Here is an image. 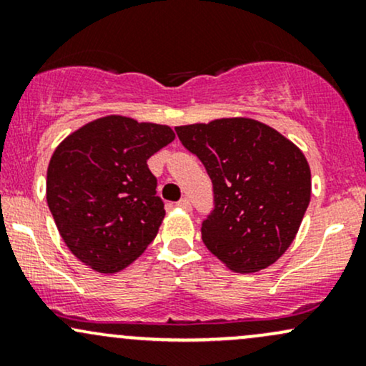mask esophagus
<instances>
[{
  "mask_svg": "<svg viewBox=\"0 0 366 366\" xmlns=\"http://www.w3.org/2000/svg\"><path fill=\"white\" fill-rule=\"evenodd\" d=\"M177 207L182 208V209H186V212H189V209H191V201H189L187 197H182V199H180L179 203H177Z\"/></svg>",
  "mask_w": 366,
  "mask_h": 366,
  "instance_id": "34e87169",
  "label": "esophagus"
}]
</instances>
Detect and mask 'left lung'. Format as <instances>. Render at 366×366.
<instances>
[{
    "instance_id": "8db88e82",
    "label": "left lung",
    "mask_w": 366,
    "mask_h": 366,
    "mask_svg": "<svg viewBox=\"0 0 366 366\" xmlns=\"http://www.w3.org/2000/svg\"><path fill=\"white\" fill-rule=\"evenodd\" d=\"M175 130L213 182L215 209L201 227L204 246L237 274L274 264L291 246L310 204L312 172L303 151L246 117Z\"/></svg>"
}]
</instances>
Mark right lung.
Segmentation results:
<instances>
[{"label": "right lung", "mask_w": 366, "mask_h": 366, "mask_svg": "<svg viewBox=\"0 0 366 366\" xmlns=\"http://www.w3.org/2000/svg\"><path fill=\"white\" fill-rule=\"evenodd\" d=\"M174 139L169 125L108 115L58 144L46 199L75 258L99 274H115L144 253L165 218L148 158Z\"/></svg>", "instance_id": "1"}]
</instances>
